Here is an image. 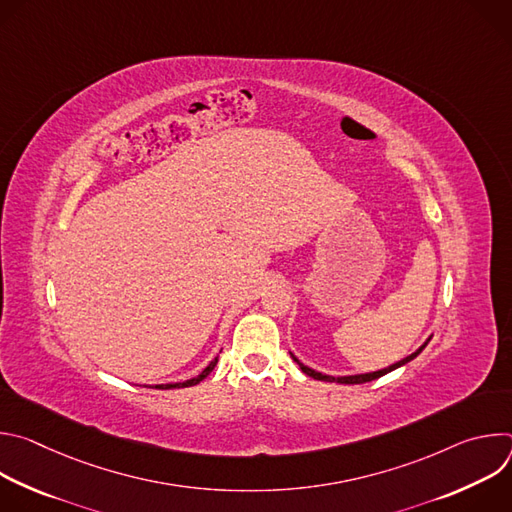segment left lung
Returning a JSON list of instances; mask_svg holds the SVG:
<instances>
[{
    "instance_id": "obj_1",
    "label": "left lung",
    "mask_w": 512,
    "mask_h": 512,
    "mask_svg": "<svg viewBox=\"0 0 512 512\" xmlns=\"http://www.w3.org/2000/svg\"><path fill=\"white\" fill-rule=\"evenodd\" d=\"M433 336V334H431ZM431 336L415 350V352H411L409 356H405V358H401L399 362H395V364H389L387 369H381V371H373V373H362V375H346V377H332V375H324V373H318V371H314V369H310V367H306V364L294 354V352H289L291 354V358H294V362L298 364V367L302 369V373H306L308 377H312V379H316V381H326V383H340V385H360V383H369V381H375V379H379V377H383V375H387V373H391V371H395V369H399V367H403V364H407V362H411L425 346H427V342L431 340Z\"/></svg>"
}]
</instances>
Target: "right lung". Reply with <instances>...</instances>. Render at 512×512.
<instances>
[{
  "label": "right lung",
  "mask_w": 512,
  "mask_h": 512,
  "mask_svg": "<svg viewBox=\"0 0 512 512\" xmlns=\"http://www.w3.org/2000/svg\"><path fill=\"white\" fill-rule=\"evenodd\" d=\"M216 362H218V356H214L212 360H210V364L208 367L200 373V375H196V377H192V379H188V381H182V383H166V385H156L154 389H184V387H194V385H198L200 381H204L212 371H214V367H216Z\"/></svg>",
  "instance_id": "add662e5"
}]
</instances>
